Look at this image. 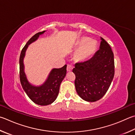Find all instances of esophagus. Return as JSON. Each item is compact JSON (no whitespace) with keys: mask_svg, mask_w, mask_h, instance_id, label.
Masks as SVG:
<instances>
[{"mask_svg":"<svg viewBox=\"0 0 135 135\" xmlns=\"http://www.w3.org/2000/svg\"><path fill=\"white\" fill-rule=\"evenodd\" d=\"M73 69V66L71 65H67V71L68 72H70Z\"/></svg>","mask_w":135,"mask_h":135,"instance_id":"1","label":"esophagus"}]
</instances>
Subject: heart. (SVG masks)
<instances>
[{
  "label": "heart",
  "instance_id": "heart-1",
  "mask_svg": "<svg viewBox=\"0 0 135 135\" xmlns=\"http://www.w3.org/2000/svg\"><path fill=\"white\" fill-rule=\"evenodd\" d=\"M75 45L79 48L76 51L75 57L80 61H84L89 58L94 53L97 48L95 41L90 40L86 36H83L78 40Z\"/></svg>",
  "mask_w": 135,
  "mask_h": 135
}]
</instances>
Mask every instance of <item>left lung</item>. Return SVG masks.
<instances>
[{"mask_svg":"<svg viewBox=\"0 0 135 135\" xmlns=\"http://www.w3.org/2000/svg\"><path fill=\"white\" fill-rule=\"evenodd\" d=\"M101 38L100 48L89 60L75 64V87L85 101L94 102L104 96L114 75V54L109 44Z\"/></svg>","mask_w":135,"mask_h":135,"instance_id":"1","label":"left lung"}]
</instances>
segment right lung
I'll return each mask as SVG.
<instances>
[{
  "label": "right lung",
  "instance_id": "obj_1",
  "mask_svg": "<svg viewBox=\"0 0 135 135\" xmlns=\"http://www.w3.org/2000/svg\"><path fill=\"white\" fill-rule=\"evenodd\" d=\"M45 32L44 31L36 33L28 41L22 50L19 58V75L22 86L29 99L35 104L40 106H46L55 101L59 93L61 83L67 73V65H65L62 68H53L42 85L36 86L29 82L24 71L23 59L26 51L29 45L37 40L40 35Z\"/></svg>",
  "mask_w": 135,
  "mask_h": 135
}]
</instances>
